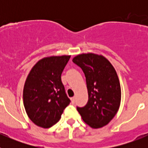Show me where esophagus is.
Listing matches in <instances>:
<instances>
[{"instance_id": "1", "label": "esophagus", "mask_w": 148, "mask_h": 148, "mask_svg": "<svg viewBox=\"0 0 148 148\" xmlns=\"http://www.w3.org/2000/svg\"><path fill=\"white\" fill-rule=\"evenodd\" d=\"M75 97H73L71 98V102L72 104H75Z\"/></svg>"}]
</instances>
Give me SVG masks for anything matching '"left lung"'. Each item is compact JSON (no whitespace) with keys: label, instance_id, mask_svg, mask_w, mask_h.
Instances as JSON below:
<instances>
[{"label":"left lung","instance_id":"8db88e82","mask_svg":"<svg viewBox=\"0 0 148 148\" xmlns=\"http://www.w3.org/2000/svg\"><path fill=\"white\" fill-rule=\"evenodd\" d=\"M73 61L83 70L88 91L87 104L77 107V110L89 126L102 127L116 116L121 103V86L116 70L105 57L94 53L78 55Z\"/></svg>","mask_w":148,"mask_h":148}]
</instances>
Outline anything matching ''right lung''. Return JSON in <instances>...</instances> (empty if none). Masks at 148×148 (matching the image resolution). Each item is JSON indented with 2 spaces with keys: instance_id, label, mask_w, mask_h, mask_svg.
I'll list each match as a JSON object with an SVG mask.
<instances>
[{
  "instance_id": "right-lung-1",
  "label": "right lung",
  "mask_w": 148,
  "mask_h": 148,
  "mask_svg": "<svg viewBox=\"0 0 148 148\" xmlns=\"http://www.w3.org/2000/svg\"><path fill=\"white\" fill-rule=\"evenodd\" d=\"M70 56H50L38 61L23 87V105L37 126L49 128L58 122L70 99L61 82V73Z\"/></svg>"
}]
</instances>
